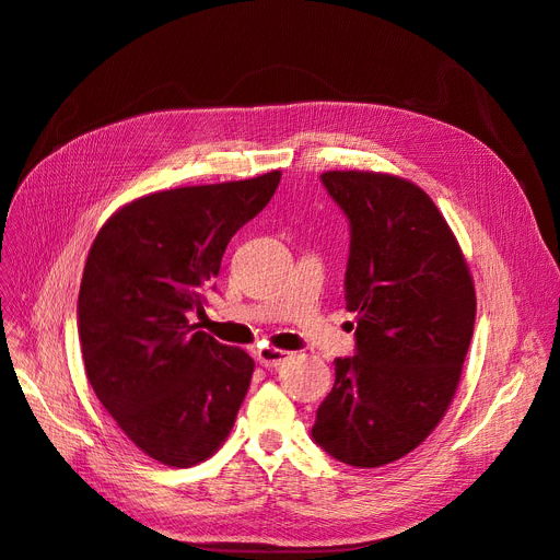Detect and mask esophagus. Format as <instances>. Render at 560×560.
Segmentation results:
<instances>
[{"mask_svg":"<svg viewBox=\"0 0 560 560\" xmlns=\"http://www.w3.org/2000/svg\"><path fill=\"white\" fill-rule=\"evenodd\" d=\"M285 359H289V351L271 349V347H265L258 351V361L260 365H265V369H279Z\"/></svg>","mask_w":560,"mask_h":560,"instance_id":"1","label":"esophagus"}]
</instances>
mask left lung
Masks as SVG:
<instances>
[{
  "label": "left lung",
  "mask_w": 560,
  "mask_h": 560,
  "mask_svg": "<svg viewBox=\"0 0 560 560\" xmlns=\"http://www.w3.org/2000/svg\"><path fill=\"white\" fill-rule=\"evenodd\" d=\"M322 183L349 220L345 302L354 357L312 439L351 467L408 455L448 410L474 335L476 293L455 236L424 191L385 173L328 171Z\"/></svg>",
  "instance_id": "8db88e82"
}]
</instances>
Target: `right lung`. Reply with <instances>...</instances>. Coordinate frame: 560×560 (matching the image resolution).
<instances>
[{
  "label": "right lung",
  "mask_w": 560,
  "mask_h": 560,
  "mask_svg": "<svg viewBox=\"0 0 560 560\" xmlns=\"http://www.w3.org/2000/svg\"><path fill=\"white\" fill-rule=\"evenodd\" d=\"M281 173L156 191L95 236L77 300L84 369L138 448L191 467L228 439L255 363L189 324L215 289L230 238L275 197Z\"/></svg>",
  "instance_id": "right-lung-1"
}]
</instances>
